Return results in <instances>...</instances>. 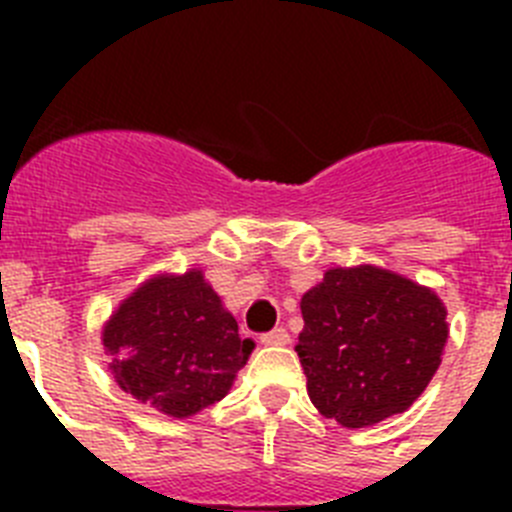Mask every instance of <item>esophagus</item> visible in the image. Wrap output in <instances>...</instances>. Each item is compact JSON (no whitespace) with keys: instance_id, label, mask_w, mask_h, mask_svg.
<instances>
[{"instance_id":"esophagus-1","label":"esophagus","mask_w":512,"mask_h":512,"mask_svg":"<svg viewBox=\"0 0 512 512\" xmlns=\"http://www.w3.org/2000/svg\"><path fill=\"white\" fill-rule=\"evenodd\" d=\"M261 343H264V346H287L289 333L284 328H274L261 336Z\"/></svg>"}]
</instances>
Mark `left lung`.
I'll list each match as a JSON object with an SVG mask.
<instances>
[{"mask_svg":"<svg viewBox=\"0 0 512 512\" xmlns=\"http://www.w3.org/2000/svg\"><path fill=\"white\" fill-rule=\"evenodd\" d=\"M295 351L312 405L343 425L366 428L423 395L449 341L436 292L379 266L325 271L302 295Z\"/></svg>","mask_w":512,"mask_h":512,"instance_id":"1","label":"left lung"}]
</instances>
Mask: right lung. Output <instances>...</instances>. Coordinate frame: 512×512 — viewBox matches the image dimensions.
Listing matches in <instances>:
<instances>
[{"mask_svg": "<svg viewBox=\"0 0 512 512\" xmlns=\"http://www.w3.org/2000/svg\"><path fill=\"white\" fill-rule=\"evenodd\" d=\"M112 377L135 400L189 418L223 400L256 343L238 336L200 269L140 284L104 323Z\"/></svg>", "mask_w": 512, "mask_h": 512, "instance_id": "add662e5", "label": "right lung"}]
</instances>
